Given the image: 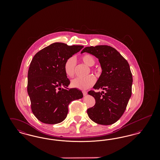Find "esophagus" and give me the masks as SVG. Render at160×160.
Here are the masks:
<instances>
[{"label":"esophagus","mask_w":160,"mask_h":160,"mask_svg":"<svg viewBox=\"0 0 160 160\" xmlns=\"http://www.w3.org/2000/svg\"><path fill=\"white\" fill-rule=\"evenodd\" d=\"M83 94L84 96H86L87 95V92L83 91Z\"/></svg>","instance_id":"1"}]
</instances>
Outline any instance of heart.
I'll return each mask as SVG.
<instances>
[{"label": "heart", "mask_w": 160, "mask_h": 160, "mask_svg": "<svg viewBox=\"0 0 160 160\" xmlns=\"http://www.w3.org/2000/svg\"><path fill=\"white\" fill-rule=\"evenodd\" d=\"M81 59L85 64L90 67L93 66L95 63L94 58L91 54H84ZM76 64V60L74 57L69 58L65 62L64 64V71L68 76L71 77L74 75ZM94 83L95 78L92 76H89L85 77H76L73 78L71 82V85L73 88L85 90L91 88Z\"/></svg>", "instance_id": "1"}]
</instances>
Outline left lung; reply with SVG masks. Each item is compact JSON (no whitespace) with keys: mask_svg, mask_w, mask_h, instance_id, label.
Listing matches in <instances>:
<instances>
[{"mask_svg":"<svg viewBox=\"0 0 160 160\" xmlns=\"http://www.w3.org/2000/svg\"><path fill=\"white\" fill-rule=\"evenodd\" d=\"M98 59L102 72L93 88L105 92L90 91L95 106L87 113L93 122L109 125L123 114L132 93V76L127 61L114 48L108 46L86 47L82 51Z\"/></svg>","mask_w":160,"mask_h":160,"instance_id":"8db88e82","label":"left lung"}]
</instances>
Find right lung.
I'll return each instance as SVG.
<instances>
[{"label": "right lung", "mask_w": 160, "mask_h": 160, "mask_svg": "<svg viewBox=\"0 0 160 160\" xmlns=\"http://www.w3.org/2000/svg\"><path fill=\"white\" fill-rule=\"evenodd\" d=\"M83 47L54 42L33 58L28 74V93L32 111L39 121L47 124L62 122L68 114L69 104L83 98L80 90L69 88L70 81L64 64Z\"/></svg>", "instance_id": "obj_1"}]
</instances>
